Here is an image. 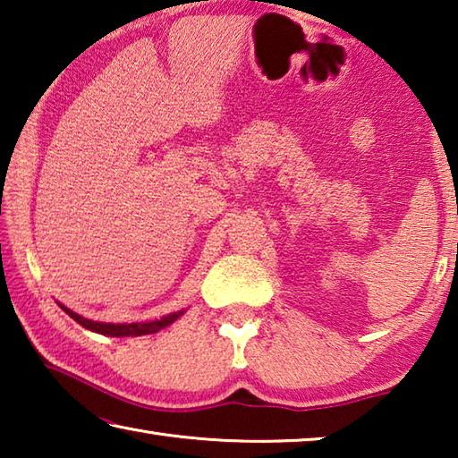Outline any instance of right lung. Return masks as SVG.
Listing matches in <instances>:
<instances>
[{
    "instance_id": "obj_1",
    "label": "right lung",
    "mask_w": 458,
    "mask_h": 458,
    "mask_svg": "<svg viewBox=\"0 0 458 458\" xmlns=\"http://www.w3.org/2000/svg\"><path fill=\"white\" fill-rule=\"evenodd\" d=\"M64 309L66 315H71L72 319L82 325L84 329H90L95 333H100V335H108V337H139V335H149V333H157L167 325H172L174 321L180 319V317L185 311H177V313H169L165 317H161V319H155V321H145V323H100V321H92L87 319V317H82L79 313L71 311V309L60 305Z\"/></svg>"
}]
</instances>
